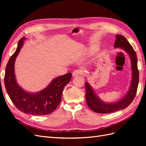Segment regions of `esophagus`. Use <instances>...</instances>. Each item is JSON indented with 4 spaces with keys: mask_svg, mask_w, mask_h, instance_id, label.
I'll return each instance as SVG.
<instances>
[{
    "mask_svg": "<svg viewBox=\"0 0 146 146\" xmlns=\"http://www.w3.org/2000/svg\"><path fill=\"white\" fill-rule=\"evenodd\" d=\"M83 74V72H82V70H75L74 71L72 72V76L73 77H77L79 76H82Z\"/></svg>",
    "mask_w": 146,
    "mask_h": 146,
    "instance_id": "34e87169",
    "label": "esophagus"
}]
</instances>
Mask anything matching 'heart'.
<instances>
[{"instance_id": "b5f03b06", "label": "heart", "mask_w": 146, "mask_h": 146, "mask_svg": "<svg viewBox=\"0 0 146 146\" xmlns=\"http://www.w3.org/2000/svg\"><path fill=\"white\" fill-rule=\"evenodd\" d=\"M91 48V50H94V46H92V47H91V48Z\"/></svg>"}]
</instances>
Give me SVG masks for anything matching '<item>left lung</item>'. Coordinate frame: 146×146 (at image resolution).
Masks as SVG:
<instances>
[{
	"label": "left lung",
	"instance_id": "8db88e82",
	"mask_svg": "<svg viewBox=\"0 0 146 146\" xmlns=\"http://www.w3.org/2000/svg\"><path fill=\"white\" fill-rule=\"evenodd\" d=\"M114 46V48L120 47L125 50L130 56L132 70L131 84L126 95L121 100L116 102L106 103L99 99L92 90V88L86 82L85 83L86 103L90 108L96 113H111L125 109L132 102L136 94L139 83V70L136 52L127 39L121 35H116V41Z\"/></svg>",
	"mask_w": 146,
	"mask_h": 146
}]
</instances>
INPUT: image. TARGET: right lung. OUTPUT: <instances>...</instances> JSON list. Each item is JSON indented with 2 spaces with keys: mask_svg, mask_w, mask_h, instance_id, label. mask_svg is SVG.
<instances>
[{
  "mask_svg": "<svg viewBox=\"0 0 146 146\" xmlns=\"http://www.w3.org/2000/svg\"><path fill=\"white\" fill-rule=\"evenodd\" d=\"M25 37L18 42L15 52L10 57L5 69L4 83L12 102L21 111L35 116L46 115L56 110L61 100L64 86L72 77L71 73L55 78L42 90L32 93L25 91L17 84L15 74V63L23 46Z\"/></svg>",
  "mask_w": 146,
  "mask_h": 146,
  "instance_id": "obj_1",
  "label": "right lung"
}]
</instances>
